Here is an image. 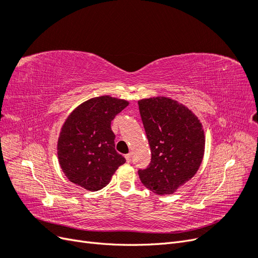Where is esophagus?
I'll use <instances>...</instances> for the list:
<instances>
[{"instance_id": "34e87169", "label": "esophagus", "mask_w": 258, "mask_h": 258, "mask_svg": "<svg viewBox=\"0 0 258 258\" xmlns=\"http://www.w3.org/2000/svg\"><path fill=\"white\" fill-rule=\"evenodd\" d=\"M124 158H126V161H127V162H130V160H131V155H130V154L124 155Z\"/></svg>"}]
</instances>
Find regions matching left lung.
Here are the masks:
<instances>
[{
    "label": "left lung",
    "instance_id": "obj_1",
    "mask_svg": "<svg viewBox=\"0 0 258 258\" xmlns=\"http://www.w3.org/2000/svg\"><path fill=\"white\" fill-rule=\"evenodd\" d=\"M152 160L139 170L142 184L153 192L171 195L197 173L205 155L202 123L188 107L169 97L139 100Z\"/></svg>",
    "mask_w": 258,
    "mask_h": 258
}]
</instances>
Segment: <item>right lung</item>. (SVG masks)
I'll list each match as a JSON object with an SVG mask.
<instances>
[{
	"label": "right lung",
	"mask_w": 258,
	"mask_h": 258,
	"mask_svg": "<svg viewBox=\"0 0 258 258\" xmlns=\"http://www.w3.org/2000/svg\"><path fill=\"white\" fill-rule=\"evenodd\" d=\"M128 105L127 100L101 96L85 101L67 117L57 154L62 171L72 183L89 191L100 190L126 162L115 150L111 121Z\"/></svg>",
	"instance_id": "right-lung-1"
}]
</instances>
